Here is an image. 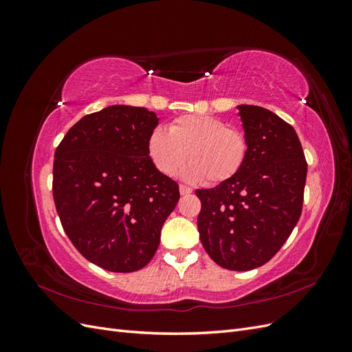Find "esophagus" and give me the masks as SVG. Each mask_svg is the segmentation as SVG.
<instances>
[{
    "label": "esophagus",
    "mask_w": 352,
    "mask_h": 352,
    "mask_svg": "<svg viewBox=\"0 0 352 352\" xmlns=\"http://www.w3.org/2000/svg\"><path fill=\"white\" fill-rule=\"evenodd\" d=\"M179 190H180V194H182V195L192 194V188H189V186H186V185H180V186H179Z\"/></svg>",
    "instance_id": "obj_1"
}]
</instances>
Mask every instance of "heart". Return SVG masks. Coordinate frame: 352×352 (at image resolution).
<instances>
[{"label":"heart","mask_w":352,"mask_h":352,"mask_svg":"<svg viewBox=\"0 0 352 352\" xmlns=\"http://www.w3.org/2000/svg\"><path fill=\"white\" fill-rule=\"evenodd\" d=\"M146 153L160 173L173 176L189 160L184 176L206 179L219 185L235 177L248 158V141L241 131L214 116L185 114L168 124V129H154L146 142Z\"/></svg>","instance_id":"obj_1"}]
</instances>
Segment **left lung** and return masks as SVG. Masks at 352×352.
Wrapping results in <instances>:
<instances>
[{
  "mask_svg": "<svg viewBox=\"0 0 352 352\" xmlns=\"http://www.w3.org/2000/svg\"><path fill=\"white\" fill-rule=\"evenodd\" d=\"M248 158L228 182L197 189L198 232L210 258L247 272L272 260L300 220L307 162L294 127L258 105H238Z\"/></svg>",
  "mask_w": 352,
  "mask_h": 352,
  "instance_id": "obj_1",
  "label": "left lung"
}]
</instances>
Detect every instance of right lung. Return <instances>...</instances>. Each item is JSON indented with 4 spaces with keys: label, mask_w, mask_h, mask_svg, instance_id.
<instances>
[{
    "label": "right lung",
    "mask_w": 352,
    "mask_h": 352,
    "mask_svg": "<svg viewBox=\"0 0 352 352\" xmlns=\"http://www.w3.org/2000/svg\"><path fill=\"white\" fill-rule=\"evenodd\" d=\"M155 113L111 105L72 126L57 146L52 197L72 243L88 261L114 273L151 261L179 185L146 153Z\"/></svg>",
    "instance_id": "add662e5"
}]
</instances>
